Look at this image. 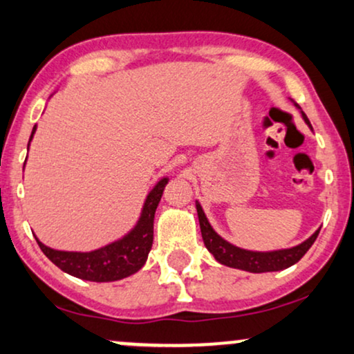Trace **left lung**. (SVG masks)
I'll return each instance as SVG.
<instances>
[{
    "mask_svg": "<svg viewBox=\"0 0 354 354\" xmlns=\"http://www.w3.org/2000/svg\"><path fill=\"white\" fill-rule=\"evenodd\" d=\"M296 104V102H294ZM297 109H301V106L296 104ZM302 119L306 120V124L312 129L310 122H308L307 115L301 111ZM196 209H198V217H199V225H201V234H203V240L205 248L214 254V258L217 259L222 265L229 268H236V270H243L248 272H270V271H281L286 268L296 265L304 254L308 252V248L314 245V241L319 236V230H315L314 235H310L306 241H302L301 245L286 250H274V252H252V250H243L235 247V245L229 243L227 240H223L216 230L212 229L207 217H205L203 207L199 203H196Z\"/></svg>",
    "mask_w": 354,
    "mask_h": 354,
    "instance_id": "8db88e82",
    "label": "left lung"
}]
</instances>
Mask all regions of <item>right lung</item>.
Returning a JSON list of instances; mask_svg holds the SVG:
<instances>
[{"label":"right lung","instance_id":"1","mask_svg":"<svg viewBox=\"0 0 354 354\" xmlns=\"http://www.w3.org/2000/svg\"><path fill=\"white\" fill-rule=\"evenodd\" d=\"M35 129L37 125H34L29 144L32 140ZM167 185L168 178H162L156 183L153 189L147 196L136 227L122 239L115 240L106 247L93 250V252H62V250L47 247L39 239L35 240L53 265L71 276L84 281H95V283H111V281L124 279L140 270L149 258L151 243H153L155 210L158 207Z\"/></svg>","mask_w":354,"mask_h":354}]
</instances>
